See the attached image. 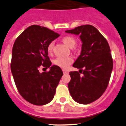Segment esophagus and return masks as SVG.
I'll list each match as a JSON object with an SVG mask.
<instances>
[{
    "label": "esophagus",
    "instance_id": "1",
    "mask_svg": "<svg viewBox=\"0 0 126 126\" xmlns=\"http://www.w3.org/2000/svg\"><path fill=\"white\" fill-rule=\"evenodd\" d=\"M63 73H64V74H66V73H68V71H67V70H65V69L63 70Z\"/></svg>",
    "mask_w": 126,
    "mask_h": 126
}]
</instances>
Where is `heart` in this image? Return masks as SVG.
I'll return each instance as SVG.
<instances>
[{"label":"heart","instance_id":"b5f03b06","mask_svg":"<svg viewBox=\"0 0 126 126\" xmlns=\"http://www.w3.org/2000/svg\"><path fill=\"white\" fill-rule=\"evenodd\" d=\"M63 43L65 45L68 47L69 48H73L74 47L76 43V39L71 36H66L63 38ZM54 46L53 42H50L48 45L47 46V50L48 52H51ZM73 62V59L70 57H67V58H58L54 61V63L56 66L61 67L62 68H67L69 66V65Z\"/></svg>","mask_w":126,"mask_h":126}]
</instances>
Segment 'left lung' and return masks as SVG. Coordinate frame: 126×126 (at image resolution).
Listing matches in <instances>:
<instances>
[{
    "mask_svg": "<svg viewBox=\"0 0 126 126\" xmlns=\"http://www.w3.org/2000/svg\"><path fill=\"white\" fill-rule=\"evenodd\" d=\"M65 32L79 35L82 42L81 54L73 64L79 72H70V94L78 103L90 104L99 99L108 85L113 65L110 48L93 25H83Z\"/></svg>",
    "mask_w": 126,
    "mask_h": 126,
    "instance_id": "8db88e82",
    "label": "left lung"
}]
</instances>
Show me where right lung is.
<instances>
[{"instance_id": "obj_1", "label": "right lung", "mask_w": 126, "mask_h": 126, "mask_svg": "<svg viewBox=\"0 0 126 126\" xmlns=\"http://www.w3.org/2000/svg\"><path fill=\"white\" fill-rule=\"evenodd\" d=\"M60 34L47 27L32 25L18 37L12 50L11 70L19 93L32 104L42 106L53 99L63 75L61 68L51 66L47 46ZM41 65L50 70L40 73Z\"/></svg>"}]
</instances>
